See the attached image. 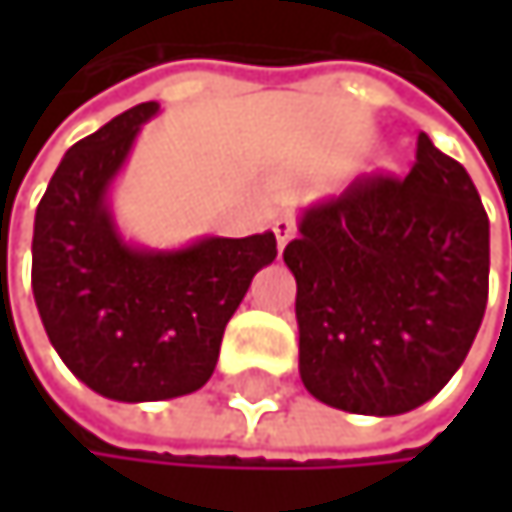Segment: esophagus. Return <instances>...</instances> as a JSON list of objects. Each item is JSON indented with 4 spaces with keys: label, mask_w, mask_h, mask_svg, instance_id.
Returning <instances> with one entry per match:
<instances>
[{
    "label": "esophagus",
    "mask_w": 512,
    "mask_h": 512,
    "mask_svg": "<svg viewBox=\"0 0 512 512\" xmlns=\"http://www.w3.org/2000/svg\"><path fill=\"white\" fill-rule=\"evenodd\" d=\"M272 231H275V240H278V249H284L290 240H293V219H287V216H281V219H275L272 222Z\"/></svg>",
    "instance_id": "obj_1"
}]
</instances>
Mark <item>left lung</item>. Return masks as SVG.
I'll return each instance as SVG.
<instances>
[{
    "instance_id": "8db88e82",
    "label": "left lung",
    "mask_w": 512,
    "mask_h": 512,
    "mask_svg": "<svg viewBox=\"0 0 512 512\" xmlns=\"http://www.w3.org/2000/svg\"><path fill=\"white\" fill-rule=\"evenodd\" d=\"M299 376L326 406L403 415L460 370L489 293V219L427 133L406 180L367 177L299 213Z\"/></svg>"
}]
</instances>
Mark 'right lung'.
<instances>
[{
	"instance_id": "obj_1",
	"label": "right lung",
	"mask_w": 512,
	"mask_h": 512,
	"mask_svg": "<svg viewBox=\"0 0 512 512\" xmlns=\"http://www.w3.org/2000/svg\"><path fill=\"white\" fill-rule=\"evenodd\" d=\"M159 103H142L76 142L35 213L32 293L70 373L118 403L198 391L228 320L275 260V234L198 237L151 249L121 234L112 186Z\"/></svg>"
}]
</instances>
